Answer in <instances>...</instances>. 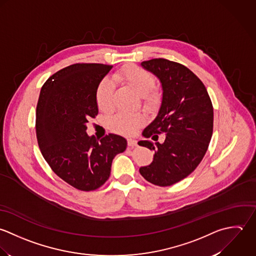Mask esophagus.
<instances>
[{
    "mask_svg": "<svg viewBox=\"0 0 256 256\" xmlns=\"http://www.w3.org/2000/svg\"><path fill=\"white\" fill-rule=\"evenodd\" d=\"M128 146H130V148H134V146H138V142L134 138H128Z\"/></svg>",
    "mask_w": 256,
    "mask_h": 256,
    "instance_id": "obj_1",
    "label": "esophagus"
}]
</instances>
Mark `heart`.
Wrapping results in <instances>:
<instances>
[{
  "label": "heart",
  "instance_id": "b5f03b06",
  "mask_svg": "<svg viewBox=\"0 0 256 256\" xmlns=\"http://www.w3.org/2000/svg\"><path fill=\"white\" fill-rule=\"evenodd\" d=\"M112 78L142 96L146 104L150 106L157 102L158 95L154 91L155 78L150 71L138 66H128L114 73ZM96 102L102 112H110L114 110V86L108 79H104L99 84L96 92ZM144 122V116L140 114L118 112L110 120L108 126L114 132L130 136L138 130Z\"/></svg>",
  "mask_w": 256,
  "mask_h": 256
}]
</instances>
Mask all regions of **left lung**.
I'll return each instance as SVG.
<instances>
[{
	"instance_id": "8db88e82",
	"label": "left lung",
	"mask_w": 256,
	"mask_h": 256,
	"mask_svg": "<svg viewBox=\"0 0 256 256\" xmlns=\"http://www.w3.org/2000/svg\"><path fill=\"white\" fill-rule=\"evenodd\" d=\"M158 78L162 100L154 120L144 130L140 146L154 152L140 173L154 185L171 186L190 175L206 152L212 134L214 110L203 82L184 65L163 58L142 62ZM159 133L166 140L156 142ZM152 137L156 142L150 141Z\"/></svg>"
}]
</instances>
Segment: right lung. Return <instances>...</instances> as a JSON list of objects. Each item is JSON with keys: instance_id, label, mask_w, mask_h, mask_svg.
Returning a JSON list of instances; mask_svg holds the SVG:
<instances>
[{"instance_id": "add662e5", "label": "right lung", "mask_w": 256, "mask_h": 256, "mask_svg": "<svg viewBox=\"0 0 256 256\" xmlns=\"http://www.w3.org/2000/svg\"><path fill=\"white\" fill-rule=\"evenodd\" d=\"M112 66L73 64L44 84L36 106L38 146L53 172L81 191H93L108 179L112 159L126 150V140L110 134L98 142L86 132L99 108L96 92Z\"/></svg>"}]
</instances>
